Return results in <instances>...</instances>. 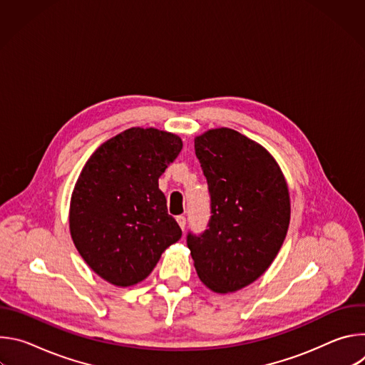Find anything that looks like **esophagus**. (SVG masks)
Here are the masks:
<instances>
[{
	"instance_id": "obj_1",
	"label": "esophagus",
	"mask_w": 365,
	"mask_h": 365,
	"mask_svg": "<svg viewBox=\"0 0 365 365\" xmlns=\"http://www.w3.org/2000/svg\"><path fill=\"white\" fill-rule=\"evenodd\" d=\"M176 221H178V224H179V227L182 228V230H185V225H186V218L183 217V215H179L178 218H176Z\"/></svg>"
}]
</instances>
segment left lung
I'll list each match as a JSON object with an SVG mask.
<instances>
[{"instance_id":"8db88e82","label":"left lung","mask_w":365,"mask_h":365,"mask_svg":"<svg viewBox=\"0 0 365 365\" xmlns=\"http://www.w3.org/2000/svg\"><path fill=\"white\" fill-rule=\"evenodd\" d=\"M195 153L211 195V220L187 247L202 283L237 292L273 263L287 234L290 197L273 155L231 128L195 138Z\"/></svg>"}]
</instances>
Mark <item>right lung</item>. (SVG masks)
I'll return each mask as SVG.
<instances>
[{
  "label": "right lung",
  "mask_w": 365,
  "mask_h": 365,
  "mask_svg": "<svg viewBox=\"0 0 365 365\" xmlns=\"http://www.w3.org/2000/svg\"><path fill=\"white\" fill-rule=\"evenodd\" d=\"M182 147L176 134L133 127L101 144L83 166L69 228L81 257L103 280L120 287L143 282L180 240L159 178Z\"/></svg>",
  "instance_id": "obj_1"
}]
</instances>
